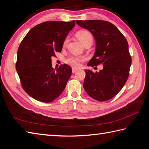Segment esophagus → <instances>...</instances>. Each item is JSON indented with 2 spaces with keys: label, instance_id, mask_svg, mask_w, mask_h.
I'll use <instances>...</instances> for the list:
<instances>
[{
  "label": "esophagus",
  "instance_id": "esophagus-1",
  "mask_svg": "<svg viewBox=\"0 0 149 149\" xmlns=\"http://www.w3.org/2000/svg\"><path fill=\"white\" fill-rule=\"evenodd\" d=\"M76 71H77V69L74 68H72V73H75Z\"/></svg>",
  "mask_w": 149,
  "mask_h": 149
}]
</instances>
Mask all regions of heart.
Segmentation results:
<instances>
[{
  "instance_id": "b5f03b06",
  "label": "heart",
  "mask_w": 149,
  "mask_h": 149,
  "mask_svg": "<svg viewBox=\"0 0 149 149\" xmlns=\"http://www.w3.org/2000/svg\"><path fill=\"white\" fill-rule=\"evenodd\" d=\"M78 39L81 41L82 44L86 45V44L91 43L92 44L93 41V37L92 34L87 30H81L76 34ZM68 42V39L66 38L63 41V46L66 47ZM85 60V57L83 56H76V55H72L66 58L65 63L70 65L71 67L74 68H79L81 67V63Z\"/></svg>"
}]
</instances>
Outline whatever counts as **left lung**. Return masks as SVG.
<instances>
[{
  "mask_svg": "<svg viewBox=\"0 0 149 149\" xmlns=\"http://www.w3.org/2000/svg\"><path fill=\"white\" fill-rule=\"evenodd\" d=\"M76 23L89 30L96 40L95 55L88 65H103L99 72L85 70L83 87L93 99L107 101L121 90L128 79L131 64L128 43L117 28L107 21L77 20Z\"/></svg>",
  "mask_w": 149,
  "mask_h": 149,
  "instance_id": "left-lung-1",
  "label": "left lung"
}]
</instances>
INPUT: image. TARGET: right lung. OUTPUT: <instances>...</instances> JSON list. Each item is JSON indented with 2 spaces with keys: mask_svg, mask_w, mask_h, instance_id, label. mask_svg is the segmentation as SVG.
Returning a JSON list of instances; mask_svg holds the SVG:
<instances>
[{
  "mask_svg": "<svg viewBox=\"0 0 149 149\" xmlns=\"http://www.w3.org/2000/svg\"><path fill=\"white\" fill-rule=\"evenodd\" d=\"M75 24V21L43 22L33 27L19 44L16 71L24 91L38 101L53 102L70 77L72 68L63 64L55 70L51 57L61 51L63 41Z\"/></svg>",
  "mask_w": 149,
  "mask_h": 149,
  "instance_id": "add662e5",
  "label": "right lung"
}]
</instances>
